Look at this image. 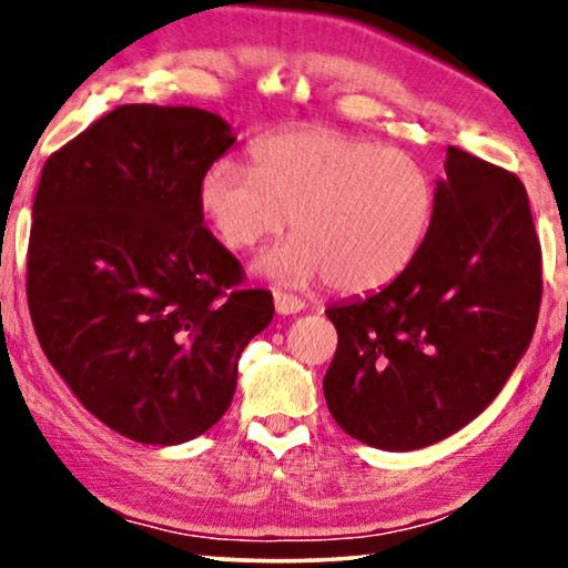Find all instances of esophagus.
Returning a JSON list of instances; mask_svg holds the SVG:
<instances>
[{
	"instance_id": "esophagus-1",
	"label": "esophagus",
	"mask_w": 568,
	"mask_h": 568,
	"mask_svg": "<svg viewBox=\"0 0 568 568\" xmlns=\"http://www.w3.org/2000/svg\"><path fill=\"white\" fill-rule=\"evenodd\" d=\"M274 305L278 315H297L305 310V300L294 297V294H284V292H274Z\"/></svg>"
}]
</instances>
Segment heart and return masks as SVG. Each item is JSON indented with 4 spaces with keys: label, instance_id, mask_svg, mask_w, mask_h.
<instances>
[{
    "label": "heart",
    "instance_id": "1",
    "mask_svg": "<svg viewBox=\"0 0 568 568\" xmlns=\"http://www.w3.org/2000/svg\"><path fill=\"white\" fill-rule=\"evenodd\" d=\"M251 170L216 160L199 181V209L232 251L276 237L255 271L286 286L313 282L344 294L377 292L422 251L434 185L410 154L333 129L307 126L261 139Z\"/></svg>",
    "mask_w": 568,
    "mask_h": 568
}]
</instances>
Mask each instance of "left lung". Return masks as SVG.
Segmentation results:
<instances>
[{
    "instance_id": "obj_1",
    "label": "left lung",
    "mask_w": 568,
    "mask_h": 568,
    "mask_svg": "<svg viewBox=\"0 0 568 568\" xmlns=\"http://www.w3.org/2000/svg\"><path fill=\"white\" fill-rule=\"evenodd\" d=\"M422 251L403 274L325 310L338 348L331 416L364 445L429 447L491 406L530 346L542 271L517 175L447 146Z\"/></svg>"
}]
</instances>
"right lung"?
Listing matches in <instances>:
<instances>
[{"label": "right lung", "instance_id": "obj_1", "mask_svg": "<svg viewBox=\"0 0 568 568\" xmlns=\"http://www.w3.org/2000/svg\"><path fill=\"white\" fill-rule=\"evenodd\" d=\"M235 144L191 105H121L45 160L28 245L36 336L77 400L123 437L181 445L220 422L237 359L274 317L235 290L199 181Z\"/></svg>", "mask_w": 568, "mask_h": 568}]
</instances>
